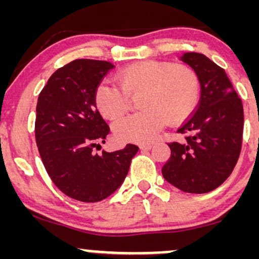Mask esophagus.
Returning a JSON list of instances; mask_svg holds the SVG:
<instances>
[{"instance_id":"34e87169","label":"esophagus","mask_w":259,"mask_h":259,"mask_svg":"<svg viewBox=\"0 0 259 259\" xmlns=\"http://www.w3.org/2000/svg\"><path fill=\"white\" fill-rule=\"evenodd\" d=\"M151 147H152V144H141L140 145V148L144 151H148L151 150Z\"/></svg>"}]
</instances>
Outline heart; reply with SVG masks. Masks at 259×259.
<instances>
[{
  "label": "heart",
  "instance_id": "1",
  "mask_svg": "<svg viewBox=\"0 0 259 259\" xmlns=\"http://www.w3.org/2000/svg\"><path fill=\"white\" fill-rule=\"evenodd\" d=\"M115 79L119 87L102 81L95 91L101 114L109 120L119 119L129 111L130 97L138 96V106L142 109L113 125L120 141H152L167 123L178 125L189 119L200 102V78L187 65L139 62L120 69Z\"/></svg>",
  "mask_w": 259,
  "mask_h": 259
}]
</instances>
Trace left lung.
Listing matches in <instances>:
<instances>
[{
	"label": "left lung",
	"instance_id": "left-lung-1",
	"mask_svg": "<svg viewBox=\"0 0 259 259\" xmlns=\"http://www.w3.org/2000/svg\"><path fill=\"white\" fill-rule=\"evenodd\" d=\"M197 73L201 97L194 114L177 130L183 138L169 142L164 179L190 194L221 186L234 170L242 146L243 107L223 68L202 53L180 57Z\"/></svg>",
	"mask_w": 259,
	"mask_h": 259
}]
</instances>
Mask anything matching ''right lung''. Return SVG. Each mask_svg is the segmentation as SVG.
<instances>
[{"label": "right lung", "mask_w": 259, "mask_h": 259, "mask_svg": "<svg viewBox=\"0 0 259 259\" xmlns=\"http://www.w3.org/2000/svg\"><path fill=\"white\" fill-rule=\"evenodd\" d=\"M114 68L111 62L75 59L52 74L38 95L35 139L47 174L68 197L99 202L121 185L136 145L102 154L111 129L95 103V91Z\"/></svg>", "instance_id": "add662e5"}]
</instances>
